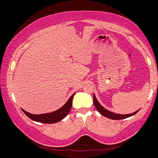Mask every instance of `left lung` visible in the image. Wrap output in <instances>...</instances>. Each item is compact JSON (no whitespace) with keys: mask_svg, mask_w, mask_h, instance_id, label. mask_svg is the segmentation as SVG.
<instances>
[{"mask_svg":"<svg viewBox=\"0 0 158 158\" xmlns=\"http://www.w3.org/2000/svg\"><path fill=\"white\" fill-rule=\"evenodd\" d=\"M93 104H94V105L95 106V108L97 109V110L100 112L102 116L113 120H121V119L126 118L134 116V115L137 114V112L139 111V109L138 111H136L135 112H134V113L129 114H118L114 113V112H111L110 111L107 110V109H106L105 108H104L103 106L99 103V102L98 101L97 98H96L95 94L93 95Z\"/></svg>","mask_w":158,"mask_h":158,"instance_id":"1","label":"left lung"}]
</instances>
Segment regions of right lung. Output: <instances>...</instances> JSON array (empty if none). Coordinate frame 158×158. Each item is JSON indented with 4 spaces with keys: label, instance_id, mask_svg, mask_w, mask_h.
<instances>
[{
    "label": "right lung",
    "instance_id": "obj_1",
    "mask_svg": "<svg viewBox=\"0 0 158 158\" xmlns=\"http://www.w3.org/2000/svg\"><path fill=\"white\" fill-rule=\"evenodd\" d=\"M75 93L71 96L70 98L68 99V100L67 101V102L63 106H61L60 109H57L54 111L50 112V113L47 114H33L31 113H28L24 109H22L26 116L28 118H30L31 120H33L34 121L42 123H55L58 121H60L61 120H63L70 111L73 106V96Z\"/></svg>",
    "mask_w": 158,
    "mask_h": 158
}]
</instances>
